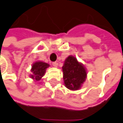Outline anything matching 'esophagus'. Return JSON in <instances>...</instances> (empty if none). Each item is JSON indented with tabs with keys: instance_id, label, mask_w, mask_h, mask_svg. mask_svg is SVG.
Returning a JSON list of instances; mask_svg holds the SVG:
<instances>
[{
	"instance_id": "34e87169",
	"label": "esophagus",
	"mask_w": 123,
	"mask_h": 123,
	"mask_svg": "<svg viewBox=\"0 0 123 123\" xmlns=\"http://www.w3.org/2000/svg\"><path fill=\"white\" fill-rule=\"evenodd\" d=\"M52 65H53V67H58V62H52Z\"/></svg>"
}]
</instances>
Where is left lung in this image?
<instances>
[{
  "mask_svg": "<svg viewBox=\"0 0 123 123\" xmlns=\"http://www.w3.org/2000/svg\"><path fill=\"white\" fill-rule=\"evenodd\" d=\"M63 73L64 84L68 90H78L87 78V69L81 62L72 55L65 59L62 67Z\"/></svg>",
  "mask_w": 123,
  "mask_h": 123,
  "instance_id": "left-lung-1",
  "label": "left lung"
}]
</instances>
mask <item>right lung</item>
<instances>
[{
	"mask_svg": "<svg viewBox=\"0 0 123 123\" xmlns=\"http://www.w3.org/2000/svg\"><path fill=\"white\" fill-rule=\"evenodd\" d=\"M49 67L50 65L45 62L36 61L33 62L31 68V74L30 75V78H31L35 81H40L42 77L45 75L46 69Z\"/></svg>",
	"mask_w": 123,
	"mask_h": 123,
	"instance_id": "right-lung-1",
	"label": "right lung"
}]
</instances>
